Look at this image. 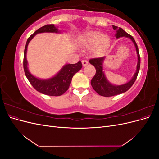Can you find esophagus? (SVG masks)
Returning a JSON list of instances; mask_svg holds the SVG:
<instances>
[{"label":"esophagus","mask_w":159,"mask_h":159,"mask_svg":"<svg viewBox=\"0 0 159 159\" xmlns=\"http://www.w3.org/2000/svg\"><path fill=\"white\" fill-rule=\"evenodd\" d=\"M81 63H82V65L84 66H85L88 64V61L87 60H83L81 61Z\"/></svg>","instance_id":"1"}]
</instances>
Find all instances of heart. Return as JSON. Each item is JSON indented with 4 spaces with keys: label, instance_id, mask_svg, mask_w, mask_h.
<instances>
[{
    "label": "heart",
    "instance_id": "heart-1",
    "mask_svg": "<svg viewBox=\"0 0 159 159\" xmlns=\"http://www.w3.org/2000/svg\"><path fill=\"white\" fill-rule=\"evenodd\" d=\"M84 44L87 46H95V50L100 52L107 48L109 44V38L98 32H90L83 38Z\"/></svg>",
    "mask_w": 159,
    "mask_h": 159
}]
</instances>
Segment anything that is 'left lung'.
Instances as JSON below:
<instances>
[{
	"label": "left lung",
	"instance_id": "8db88e82",
	"mask_svg": "<svg viewBox=\"0 0 159 159\" xmlns=\"http://www.w3.org/2000/svg\"><path fill=\"white\" fill-rule=\"evenodd\" d=\"M113 28L116 30V37L120 38L123 36H126L129 38L134 43V46L136 48V50L138 56V63L137 67V71L134 74L133 78L131 80V81H129L128 83L121 85H113L111 84L109 81L105 78L104 75V73L103 72V66L102 64L103 61L105 59V57H94V58L89 60V63L92 64L96 70V73L93 78L91 81V84L93 89L97 92L99 95L104 96V97H111V96L116 95L123 93L125 92L128 89L131 88V86L135 81L137 75L140 69V65H141V57L139 55V49L137 43L134 40L133 37L127 34L124 30H123L121 28H119L116 26H113Z\"/></svg>",
	"mask_w": 159,
	"mask_h": 159
}]
</instances>
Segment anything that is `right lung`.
<instances>
[{
  "instance_id": "1",
  "label": "right lung",
  "mask_w": 159,
  "mask_h": 159,
  "mask_svg": "<svg viewBox=\"0 0 159 159\" xmlns=\"http://www.w3.org/2000/svg\"><path fill=\"white\" fill-rule=\"evenodd\" d=\"M57 32H58V30L54 25H46L40 28L28 38L25 52H24L23 67L27 79L36 91L43 94L50 96L61 95L68 89L72 78L75 73L82 68V64L81 61H78V63L74 64H67L63 67V68L60 71L58 74L53 77L52 78L48 80L38 79L28 71L27 68L26 51L28 43L36 34Z\"/></svg>"
}]
</instances>
